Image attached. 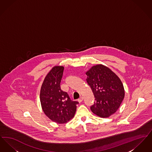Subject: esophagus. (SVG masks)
<instances>
[{
	"label": "esophagus",
	"instance_id": "esophagus-1",
	"mask_svg": "<svg viewBox=\"0 0 152 152\" xmlns=\"http://www.w3.org/2000/svg\"><path fill=\"white\" fill-rule=\"evenodd\" d=\"M83 101V97H80L79 99H78V101H79V102H82Z\"/></svg>",
	"mask_w": 152,
	"mask_h": 152
}]
</instances>
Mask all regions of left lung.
I'll return each mask as SVG.
<instances>
[{"label": "left lung", "mask_w": 152, "mask_h": 152, "mask_svg": "<svg viewBox=\"0 0 152 152\" xmlns=\"http://www.w3.org/2000/svg\"><path fill=\"white\" fill-rule=\"evenodd\" d=\"M87 83L94 94L92 112L100 117H108L120 107L125 96L120 78L106 66H93L86 72Z\"/></svg>", "instance_id": "1"}]
</instances>
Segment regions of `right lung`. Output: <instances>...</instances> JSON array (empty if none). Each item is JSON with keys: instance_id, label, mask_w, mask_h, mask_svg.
<instances>
[{"instance_id": "1", "label": "right lung", "mask_w": 152, "mask_h": 152, "mask_svg": "<svg viewBox=\"0 0 152 152\" xmlns=\"http://www.w3.org/2000/svg\"><path fill=\"white\" fill-rule=\"evenodd\" d=\"M64 67L55 66L47 74L40 89V99L44 113L52 121L67 123L75 116L79 102L71 100L60 88Z\"/></svg>"}]
</instances>
